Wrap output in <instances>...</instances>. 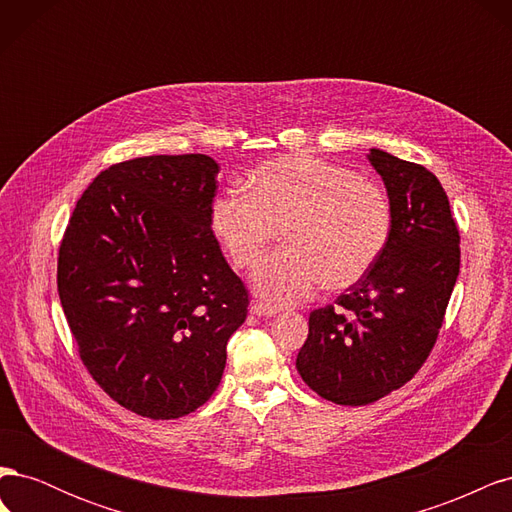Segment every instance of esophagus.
Segmentation results:
<instances>
[{
	"label": "esophagus",
	"mask_w": 512,
	"mask_h": 512,
	"mask_svg": "<svg viewBox=\"0 0 512 512\" xmlns=\"http://www.w3.org/2000/svg\"><path fill=\"white\" fill-rule=\"evenodd\" d=\"M250 312L254 314V316H258V318H273L277 312H280V309L277 307H271V305H265V303H252V307H250Z\"/></svg>",
	"instance_id": "obj_1"
}]
</instances>
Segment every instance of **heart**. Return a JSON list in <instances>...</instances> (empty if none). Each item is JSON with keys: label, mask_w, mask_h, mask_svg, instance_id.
Masks as SVG:
<instances>
[{"label": "heart", "mask_w": 512, "mask_h": 512, "mask_svg": "<svg viewBox=\"0 0 512 512\" xmlns=\"http://www.w3.org/2000/svg\"><path fill=\"white\" fill-rule=\"evenodd\" d=\"M247 188L213 198L209 226L235 267H252L284 228V250L260 260L252 288L273 305L309 299L324 282H361L391 237L393 213L376 183L312 156L258 166Z\"/></svg>", "instance_id": "1"}]
</instances>
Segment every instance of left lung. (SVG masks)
<instances>
[{
	"label": "left lung",
	"mask_w": 512,
	"mask_h": 512,
	"mask_svg": "<svg viewBox=\"0 0 512 512\" xmlns=\"http://www.w3.org/2000/svg\"><path fill=\"white\" fill-rule=\"evenodd\" d=\"M367 160L389 196V243L335 307L309 314L297 356L303 382L339 406L371 404L421 369L459 275V230L436 175L382 149Z\"/></svg>",
	"instance_id": "1"
}]
</instances>
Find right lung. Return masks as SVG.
Instances as JSON below:
<instances>
[{"instance_id": "obj_1", "label": "right lung", "mask_w": 512, "mask_h": 512, "mask_svg": "<svg viewBox=\"0 0 512 512\" xmlns=\"http://www.w3.org/2000/svg\"><path fill=\"white\" fill-rule=\"evenodd\" d=\"M220 166L203 153L102 170L74 207L57 290L89 374L119 406L168 421L215 393L247 290L209 226Z\"/></svg>"}]
</instances>
